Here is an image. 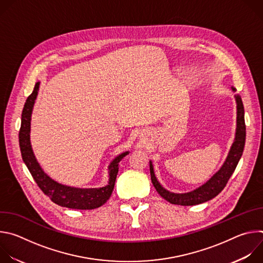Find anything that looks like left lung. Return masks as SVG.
<instances>
[{
  "label": "left lung",
  "instance_id": "8db88e82",
  "mask_svg": "<svg viewBox=\"0 0 263 263\" xmlns=\"http://www.w3.org/2000/svg\"><path fill=\"white\" fill-rule=\"evenodd\" d=\"M232 90L235 91V88L232 87ZM237 104V120H236V133L234 142L230 148L229 154L226 161L223 162L222 166L219 168L215 175H213L205 184L200 186L199 189L186 194H174L160 185L158 182L152 161H149V173H151V180L157 193L167 202L181 205V206H193L207 202L214 197H216L226 186L228 180L234 173L237 163L242 155L245 142H246V124H245V109L240 96H235Z\"/></svg>",
  "mask_w": 263,
  "mask_h": 263
}]
</instances>
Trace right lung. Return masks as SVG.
I'll return each instance as SVG.
<instances>
[{
  "label": "right lung",
  "mask_w": 263,
  "mask_h": 263,
  "mask_svg": "<svg viewBox=\"0 0 263 263\" xmlns=\"http://www.w3.org/2000/svg\"><path fill=\"white\" fill-rule=\"evenodd\" d=\"M40 84L41 82H37L35 84L32 93L26 100L22 112V124L18 138L23 161L27 165L33 179L43 191V193L48 196L55 204L66 208L81 210L98 208L105 204L110 198L112 191L115 189L117 175L119 173V163L126 155L129 154V152L120 154L110 162L108 166V184L104 187H100V189H77V187H70L60 184L50 178L41 167L40 163L37 162L30 142L31 115L37 93H39Z\"/></svg>",
  "instance_id": "right-lung-1"
}]
</instances>
